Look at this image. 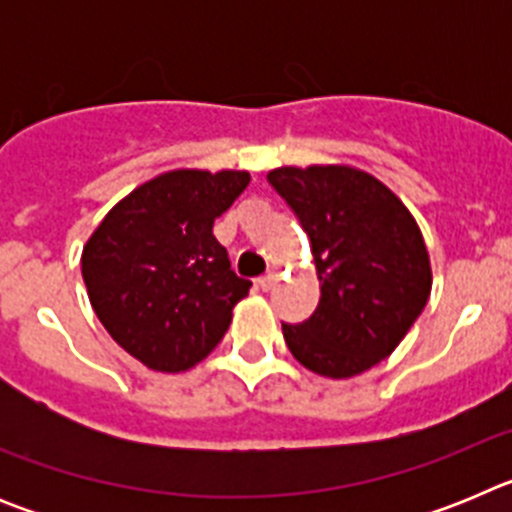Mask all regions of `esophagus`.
Returning a JSON list of instances; mask_svg holds the SVG:
<instances>
[{
    "mask_svg": "<svg viewBox=\"0 0 512 512\" xmlns=\"http://www.w3.org/2000/svg\"><path fill=\"white\" fill-rule=\"evenodd\" d=\"M277 274H274V271H269V274H264V277L259 279V287L264 289V292H269L271 287H274V284H277Z\"/></svg>",
    "mask_w": 512,
    "mask_h": 512,
    "instance_id": "1",
    "label": "esophagus"
}]
</instances>
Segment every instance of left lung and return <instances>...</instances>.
Masks as SVG:
<instances>
[{
  "label": "left lung",
  "mask_w": 512,
  "mask_h": 512,
  "mask_svg": "<svg viewBox=\"0 0 512 512\" xmlns=\"http://www.w3.org/2000/svg\"><path fill=\"white\" fill-rule=\"evenodd\" d=\"M305 228L320 302L310 320L282 323L305 369L348 379L400 346L431 297V259L415 217L377 176L354 166H282L266 174Z\"/></svg>",
  "instance_id": "8db88e82"
}]
</instances>
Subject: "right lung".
Returning a JSON list of instances; mask_svg holds the SVG:
<instances>
[{
	"instance_id": "right-lung-1",
	"label": "right lung",
	"mask_w": 512,
	"mask_h": 512,
	"mask_svg": "<svg viewBox=\"0 0 512 512\" xmlns=\"http://www.w3.org/2000/svg\"><path fill=\"white\" fill-rule=\"evenodd\" d=\"M248 171L174 169L122 197L89 235L81 277L99 323L153 372L200 364L251 282L212 235L248 187Z\"/></svg>"
}]
</instances>
